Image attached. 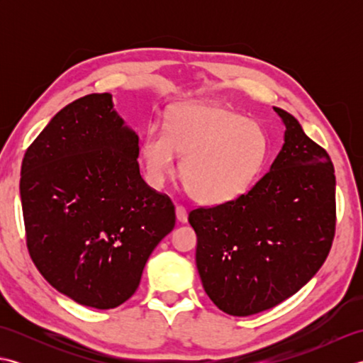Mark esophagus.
<instances>
[{
	"label": "esophagus",
	"instance_id": "34e87169",
	"mask_svg": "<svg viewBox=\"0 0 363 363\" xmlns=\"http://www.w3.org/2000/svg\"><path fill=\"white\" fill-rule=\"evenodd\" d=\"M176 218L179 223H187V209L184 206H176Z\"/></svg>",
	"mask_w": 363,
	"mask_h": 363
}]
</instances>
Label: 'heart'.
<instances>
[{
  "label": "heart",
  "mask_w": 363,
  "mask_h": 363,
  "mask_svg": "<svg viewBox=\"0 0 363 363\" xmlns=\"http://www.w3.org/2000/svg\"><path fill=\"white\" fill-rule=\"evenodd\" d=\"M269 152L260 123L217 103H186L168 113L165 129L151 126L140 156L145 179L160 189L173 174L176 154L179 173L196 201L218 206L242 196L264 168Z\"/></svg>",
  "instance_id": "obj_1"
}]
</instances>
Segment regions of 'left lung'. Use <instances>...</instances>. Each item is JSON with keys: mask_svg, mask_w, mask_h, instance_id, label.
Listing matches in <instances>:
<instances>
[{"mask_svg": "<svg viewBox=\"0 0 363 363\" xmlns=\"http://www.w3.org/2000/svg\"><path fill=\"white\" fill-rule=\"evenodd\" d=\"M273 109L285 133L269 172L234 201L189 213L203 287L234 317L295 295L325 264L335 234L333 160L293 115Z\"/></svg>", "mask_w": 363, "mask_h": 363, "instance_id": "obj_1", "label": "left lung"}]
</instances>
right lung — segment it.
Listing matches in <instances>:
<instances>
[{"label": "right lung", "mask_w": 363, "mask_h": 363, "mask_svg": "<svg viewBox=\"0 0 363 363\" xmlns=\"http://www.w3.org/2000/svg\"><path fill=\"white\" fill-rule=\"evenodd\" d=\"M138 137L111 94L65 106L29 146L20 196L29 256L78 304L113 309L134 295L146 260L174 228V206L148 187Z\"/></svg>", "instance_id": "1"}]
</instances>
